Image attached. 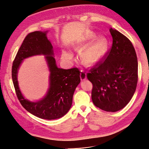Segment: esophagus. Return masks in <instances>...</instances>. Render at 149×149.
Wrapping results in <instances>:
<instances>
[{"label":"esophagus","mask_w":149,"mask_h":149,"mask_svg":"<svg viewBox=\"0 0 149 149\" xmlns=\"http://www.w3.org/2000/svg\"><path fill=\"white\" fill-rule=\"evenodd\" d=\"M80 78L81 80H85L86 79V73L84 70H81V74H80Z\"/></svg>","instance_id":"34e87169"}]
</instances>
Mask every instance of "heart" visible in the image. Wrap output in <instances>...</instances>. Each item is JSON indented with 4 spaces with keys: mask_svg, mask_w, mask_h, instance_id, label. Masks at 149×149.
I'll return each instance as SVG.
<instances>
[{
    "mask_svg": "<svg viewBox=\"0 0 149 149\" xmlns=\"http://www.w3.org/2000/svg\"><path fill=\"white\" fill-rule=\"evenodd\" d=\"M86 42L84 40L81 42V45H84ZM106 42L105 39L100 37L95 40L93 42L83 50L79 55L81 62L87 65H94L98 62L102 58L106 49ZM73 56L70 52L63 51L62 53V58L65 61H70Z\"/></svg>",
    "mask_w": 149,
    "mask_h": 149,
    "instance_id": "b5f03b06",
    "label": "heart"
}]
</instances>
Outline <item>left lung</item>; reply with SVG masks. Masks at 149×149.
I'll return each instance as SVG.
<instances>
[{"label":"left lung","mask_w":149,"mask_h":149,"mask_svg":"<svg viewBox=\"0 0 149 149\" xmlns=\"http://www.w3.org/2000/svg\"><path fill=\"white\" fill-rule=\"evenodd\" d=\"M112 45L104 59L90 70L87 78L93 85L92 100L108 112L123 109L132 98L138 83V63L130 40L111 28Z\"/></svg>","instance_id":"8db88e82"}]
</instances>
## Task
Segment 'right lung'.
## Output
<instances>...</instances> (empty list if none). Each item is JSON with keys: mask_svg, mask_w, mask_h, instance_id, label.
Wrapping results in <instances>:
<instances>
[{"mask_svg": "<svg viewBox=\"0 0 149 149\" xmlns=\"http://www.w3.org/2000/svg\"><path fill=\"white\" fill-rule=\"evenodd\" d=\"M47 32L29 33L24 40L13 62L11 76L16 96L28 112L47 120L59 118L65 115L72 104L75 89L81 82V71L76 67L64 70L57 67L53 57L52 46L46 37ZM43 54L50 71V88L46 96L37 102H31L23 97L18 86L17 70L24 59Z\"/></svg>", "mask_w": 149, "mask_h": 149, "instance_id": "right-lung-1", "label": "right lung"}]
</instances>
